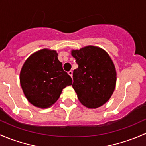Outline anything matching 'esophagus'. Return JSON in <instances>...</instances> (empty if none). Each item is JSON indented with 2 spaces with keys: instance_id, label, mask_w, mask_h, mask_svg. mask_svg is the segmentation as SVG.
I'll list each match as a JSON object with an SVG mask.
<instances>
[{
  "instance_id": "esophagus-1",
  "label": "esophagus",
  "mask_w": 146,
  "mask_h": 146,
  "mask_svg": "<svg viewBox=\"0 0 146 146\" xmlns=\"http://www.w3.org/2000/svg\"><path fill=\"white\" fill-rule=\"evenodd\" d=\"M68 74L70 75V76H71L72 78V71H69L68 72Z\"/></svg>"
}]
</instances>
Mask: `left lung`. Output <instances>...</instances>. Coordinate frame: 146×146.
<instances>
[{
    "label": "left lung",
    "instance_id": "8db88e82",
    "mask_svg": "<svg viewBox=\"0 0 146 146\" xmlns=\"http://www.w3.org/2000/svg\"><path fill=\"white\" fill-rule=\"evenodd\" d=\"M78 68L73 72L72 87L79 101L88 108L103 106L113 94L117 74L109 55L96 46L72 51Z\"/></svg>",
    "mask_w": 146,
    "mask_h": 146
}]
</instances>
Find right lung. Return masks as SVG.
Instances as JSON below:
<instances>
[{
    "instance_id": "obj_1",
    "label": "right lung",
    "mask_w": 146,
    "mask_h": 146,
    "mask_svg": "<svg viewBox=\"0 0 146 146\" xmlns=\"http://www.w3.org/2000/svg\"><path fill=\"white\" fill-rule=\"evenodd\" d=\"M19 79L29 102L40 108L54 104L63 88L72 84L71 76L63 70L56 51L48 49L38 51L27 60Z\"/></svg>"
}]
</instances>
